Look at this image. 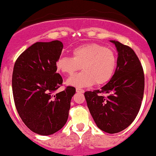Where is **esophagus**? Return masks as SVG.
Masks as SVG:
<instances>
[{
    "label": "esophagus",
    "mask_w": 156,
    "mask_h": 156,
    "mask_svg": "<svg viewBox=\"0 0 156 156\" xmlns=\"http://www.w3.org/2000/svg\"><path fill=\"white\" fill-rule=\"evenodd\" d=\"M76 93H81V94H83V93L85 92V90H83V89L76 88Z\"/></svg>",
    "instance_id": "1"
}]
</instances>
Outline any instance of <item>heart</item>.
Listing matches in <instances>:
<instances>
[{"label":"heart","mask_w":156,"mask_h":156,"mask_svg":"<svg viewBox=\"0 0 156 156\" xmlns=\"http://www.w3.org/2000/svg\"><path fill=\"white\" fill-rule=\"evenodd\" d=\"M83 71L70 77L69 85L77 87L100 85L111 80L116 66V56L113 51L97 43L85 44L72 50V57H59L57 69L61 73L72 75L80 69Z\"/></svg>","instance_id":"b5f03b06"}]
</instances>
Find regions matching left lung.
Masks as SVG:
<instances>
[{
  "label": "left lung",
  "instance_id": "left-lung-1",
  "mask_svg": "<svg viewBox=\"0 0 156 156\" xmlns=\"http://www.w3.org/2000/svg\"><path fill=\"white\" fill-rule=\"evenodd\" d=\"M110 41L118 52L114 74L100 90L85 92V97L97 127L112 134L127 128L137 116L144 96V75L132 48Z\"/></svg>",
  "mask_w": 156,
  "mask_h": 156
}]
</instances>
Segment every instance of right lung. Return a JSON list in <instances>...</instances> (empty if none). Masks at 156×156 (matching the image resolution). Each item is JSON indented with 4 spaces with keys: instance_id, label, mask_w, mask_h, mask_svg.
I'll use <instances>...</instances> for the list:
<instances>
[{
    "instance_id": "1",
    "label": "right lung",
    "mask_w": 156,
    "mask_h": 156,
    "mask_svg": "<svg viewBox=\"0 0 156 156\" xmlns=\"http://www.w3.org/2000/svg\"><path fill=\"white\" fill-rule=\"evenodd\" d=\"M63 45L59 40L37 42L19 56L12 73V93L24 124L42 136L54 134L66 125L75 87L56 93L62 78L56 62Z\"/></svg>"
}]
</instances>
